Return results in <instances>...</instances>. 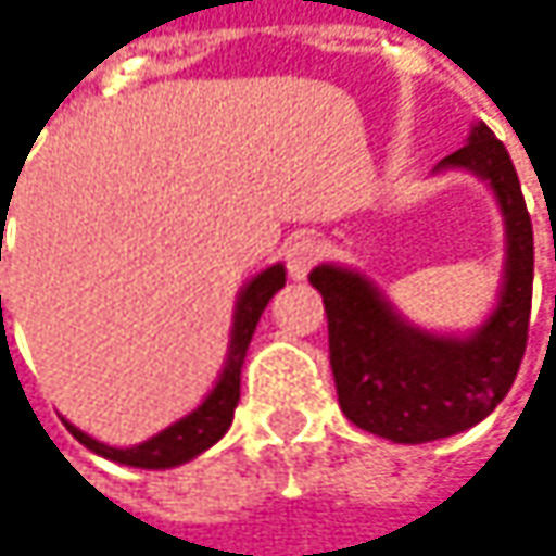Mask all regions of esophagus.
Returning a JSON list of instances; mask_svg holds the SVG:
<instances>
[{
    "label": "esophagus",
    "instance_id": "34e87169",
    "mask_svg": "<svg viewBox=\"0 0 556 556\" xmlns=\"http://www.w3.org/2000/svg\"><path fill=\"white\" fill-rule=\"evenodd\" d=\"M321 257H325V244H321L318 238H312V235L295 238V241L286 248V270H289V277L292 279H305L308 277V270H312Z\"/></svg>",
    "mask_w": 556,
    "mask_h": 556
}]
</instances>
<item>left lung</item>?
I'll use <instances>...</instances> for the list:
<instances>
[{
  "instance_id": "1",
  "label": "left lung",
  "mask_w": 556,
  "mask_h": 556,
  "mask_svg": "<svg viewBox=\"0 0 556 556\" xmlns=\"http://www.w3.org/2000/svg\"><path fill=\"white\" fill-rule=\"evenodd\" d=\"M486 179L505 218V277L493 315L467 338L408 325L367 277L321 264L308 282L325 299L328 354L341 412L395 444L451 438L483 421L515 383L528 344L534 235L518 173L500 138L480 122L467 144L434 169Z\"/></svg>"
}]
</instances>
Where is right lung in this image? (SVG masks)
Masks as SVG:
<instances>
[{
    "instance_id": "right-lung-1",
    "label": "right lung",
    "mask_w": 556,
    "mask_h": 556,
    "mask_svg": "<svg viewBox=\"0 0 556 556\" xmlns=\"http://www.w3.org/2000/svg\"><path fill=\"white\" fill-rule=\"evenodd\" d=\"M282 286H286V270L277 264V267H267L264 274H257V277L241 289L238 305H235V325H231L228 357H225V370H222L218 383L205 395V402L195 412H189L186 418L173 421L161 434L148 438L144 444H135V447H109V444L83 434L76 425H70V421H63V425L92 454L109 457V460L125 464V467L167 470V467H179V464L199 457L202 451H208L231 428L235 405L241 399V367H244V357H248V344L254 338V328H257L267 302L274 299V292L282 289Z\"/></svg>"
}]
</instances>
